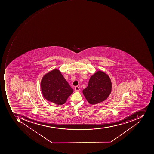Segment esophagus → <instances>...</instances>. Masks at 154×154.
Here are the masks:
<instances>
[{
	"label": "esophagus",
	"mask_w": 154,
	"mask_h": 154,
	"mask_svg": "<svg viewBox=\"0 0 154 154\" xmlns=\"http://www.w3.org/2000/svg\"><path fill=\"white\" fill-rule=\"evenodd\" d=\"M80 89L79 88V87H78V86H76L75 88V89H74V91L75 92H79L80 91Z\"/></svg>",
	"instance_id": "obj_1"
}]
</instances>
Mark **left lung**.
Here are the masks:
<instances>
[{"mask_svg": "<svg viewBox=\"0 0 154 154\" xmlns=\"http://www.w3.org/2000/svg\"><path fill=\"white\" fill-rule=\"evenodd\" d=\"M112 83L108 74L98 71L90 77L88 87L82 91L90 104H97L106 100L112 92Z\"/></svg>", "mask_w": 154, "mask_h": 154, "instance_id": "obj_1", "label": "left lung"}]
</instances>
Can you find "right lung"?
Masks as SVG:
<instances>
[{
    "instance_id": "right-lung-1",
    "label": "right lung",
    "mask_w": 154,
    "mask_h": 154,
    "mask_svg": "<svg viewBox=\"0 0 154 154\" xmlns=\"http://www.w3.org/2000/svg\"><path fill=\"white\" fill-rule=\"evenodd\" d=\"M40 86L44 97L57 105L64 104L73 92L61 72L57 69L46 73L42 79Z\"/></svg>"
}]
</instances>
